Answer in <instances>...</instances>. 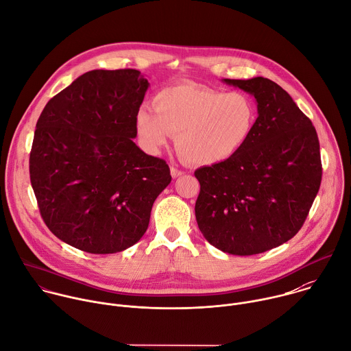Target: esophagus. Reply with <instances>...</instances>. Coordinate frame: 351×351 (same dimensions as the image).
Wrapping results in <instances>:
<instances>
[{
  "instance_id": "esophagus-1",
  "label": "esophagus",
  "mask_w": 351,
  "mask_h": 351,
  "mask_svg": "<svg viewBox=\"0 0 351 351\" xmlns=\"http://www.w3.org/2000/svg\"><path fill=\"white\" fill-rule=\"evenodd\" d=\"M170 173H171V177L173 178H177V177H180V176H182L184 174V171L182 170H178L177 167H174V166H171L170 167Z\"/></svg>"
}]
</instances>
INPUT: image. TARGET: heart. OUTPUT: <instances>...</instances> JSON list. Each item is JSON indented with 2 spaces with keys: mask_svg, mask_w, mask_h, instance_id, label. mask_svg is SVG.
Listing matches in <instances>:
<instances>
[{
  "mask_svg": "<svg viewBox=\"0 0 351 351\" xmlns=\"http://www.w3.org/2000/svg\"><path fill=\"white\" fill-rule=\"evenodd\" d=\"M256 121V104L243 92L180 85L159 90L154 110L141 107L136 128L149 152H159L177 134L184 158L196 165H215L244 148Z\"/></svg>",
  "mask_w": 351,
  "mask_h": 351,
  "instance_id": "1",
  "label": "heart"
}]
</instances>
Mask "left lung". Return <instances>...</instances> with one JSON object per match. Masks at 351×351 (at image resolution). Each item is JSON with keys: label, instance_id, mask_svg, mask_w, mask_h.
Masks as SVG:
<instances>
[{"label": "left lung", "instance_id": "left-lung-1", "mask_svg": "<svg viewBox=\"0 0 351 351\" xmlns=\"http://www.w3.org/2000/svg\"><path fill=\"white\" fill-rule=\"evenodd\" d=\"M255 97L258 121L244 148L200 167L197 226L215 248L254 255L276 248L302 228L321 184L317 132L276 82L223 80Z\"/></svg>", "mask_w": 351, "mask_h": 351}]
</instances>
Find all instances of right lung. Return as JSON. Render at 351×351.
<instances>
[{"mask_svg":"<svg viewBox=\"0 0 351 351\" xmlns=\"http://www.w3.org/2000/svg\"><path fill=\"white\" fill-rule=\"evenodd\" d=\"M148 86L137 70H93L52 97L37 122L30 180L40 213L78 250L114 254L136 244L171 181L167 163L133 141Z\"/></svg>","mask_w":351,"mask_h":351,"instance_id":"1","label":"right lung"}]
</instances>
